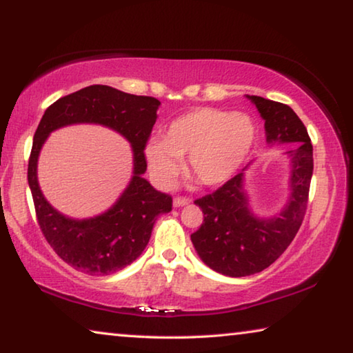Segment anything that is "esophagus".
Returning a JSON list of instances; mask_svg holds the SVG:
<instances>
[{
    "instance_id": "obj_1",
    "label": "esophagus",
    "mask_w": 353,
    "mask_h": 353,
    "mask_svg": "<svg viewBox=\"0 0 353 353\" xmlns=\"http://www.w3.org/2000/svg\"><path fill=\"white\" fill-rule=\"evenodd\" d=\"M172 204H174V207H183V205L190 204V199L183 198V196H176L174 201H172Z\"/></svg>"
}]
</instances>
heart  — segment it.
I'll list each match as a JSON object with an SVG mask.
<instances>
[{"instance_id":"obj_1","label":"heart","mask_w":353,"mask_h":353,"mask_svg":"<svg viewBox=\"0 0 353 353\" xmlns=\"http://www.w3.org/2000/svg\"><path fill=\"white\" fill-rule=\"evenodd\" d=\"M256 139L254 119L243 112L201 107L176 118L162 141L146 146V160L159 183L170 185L187 157V172L207 187H218L248 159Z\"/></svg>"}]
</instances>
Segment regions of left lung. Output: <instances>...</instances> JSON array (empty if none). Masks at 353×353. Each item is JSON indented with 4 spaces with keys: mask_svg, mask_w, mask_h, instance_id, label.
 I'll use <instances>...</instances> for the list:
<instances>
[{
    "mask_svg": "<svg viewBox=\"0 0 353 353\" xmlns=\"http://www.w3.org/2000/svg\"><path fill=\"white\" fill-rule=\"evenodd\" d=\"M265 119L270 143H296L292 159L291 198L272 219L255 218L243 188L244 168L213 193L196 199L204 221L191 241L213 271L230 277L252 276L271 266L301 229L308 205L313 174V146L307 128L290 105L261 97H249Z\"/></svg>",
    "mask_w": 353,
    "mask_h": 353,
    "instance_id": "1",
    "label": "left lung"
}]
</instances>
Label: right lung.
<instances>
[{
    "mask_svg": "<svg viewBox=\"0 0 353 353\" xmlns=\"http://www.w3.org/2000/svg\"><path fill=\"white\" fill-rule=\"evenodd\" d=\"M159 105L160 101L152 97L90 85L57 99L41 117L29 155L28 182L41 234L74 270L90 276L123 270L146 248L159 214L171 212V196L141 177L148 166L145 148ZM74 122H98L115 128L131 141L134 151V177L122 198L109 212L83 221L56 212L43 198L37 182V159L46 137L54 128Z\"/></svg>",
    "mask_w": 353,
    "mask_h": 353,
    "instance_id": "1",
    "label": "right lung"
}]
</instances>
